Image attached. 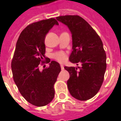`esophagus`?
Here are the masks:
<instances>
[{
  "mask_svg": "<svg viewBox=\"0 0 121 121\" xmlns=\"http://www.w3.org/2000/svg\"><path fill=\"white\" fill-rule=\"evenodd\" d=\"M60 67H61V70H63V69H64V66H63V65H61Z\"/></svg>",
  "mask_w": 121,
  "mask_h": 121,
  "instance_id": "1",
  "label": "esophagus"
}]
</instances>
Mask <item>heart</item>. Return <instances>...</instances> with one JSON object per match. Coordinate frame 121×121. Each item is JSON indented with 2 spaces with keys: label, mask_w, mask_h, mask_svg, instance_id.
I'll return each mask as SVG.
<instances>
[{
  "label": "heart",
  "mask_w": 121,
  "mask_h": 121,
  "mask_svg": "<svg viewBox=\"0 0 121 121\" xmlns=\"http://www.w3.org/2000/svg\"><path fill=\"white\" fill-rule=\"evenodd\" d=\"M54 58L56 60H58L60 62H63L65 60V54L63 52L56 53L55 55L54 56Z\"/></svg>",
  "instance_id": "obj_1"
}]
</instances>
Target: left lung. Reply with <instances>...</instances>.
Instances as JSON below:
<instances>
[{
    "label": "left lung",
    "mask_w": 121,
    "mask_h": 121,
    "mask_svg": "<svg viewBox=\"0 0 121 121\" xmlns=\"http://www.w3.org/2000/svg\"><path fill=\"white\" fill-rule=\"evenodd\" d=\"M66 25L72 34L69 61L81 63V67H65L70 74L67 87L72 96L87 100L96 95L101 87L106 69V55L102 40L86 21L78 15L56 17Z\"/></svg>",
    "instance_id": "1"
}]
</instances>
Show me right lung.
Wrapping results in <instances>:
<instances>
[{
	"instance_id": "obj_1",
	"label": "right lung",
	"mask_w": 121,
	"mask_h": 121,
	"mask_svg": "<svg viewBox=\"0 0 121 121\" xmlns=\"http://www.w3.org/2000/svg\"><path fill=\"white\" fill-rule=\"evenodd\" d=\"M58 21L50 18L28 25L17 40L12 61L13 78L19 91L28 102L36 106L49 104L54 97V85L61 71L60 65L47 60L48 68L39 71L45 58L46 35Z\"/></svg>"
}]
</instances>
